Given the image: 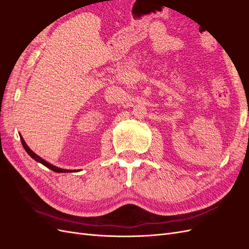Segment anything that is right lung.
<instances>
[{
	"mask_svg": "<svg viewBox=\"0 0 249 249\" xmlns=\"http://www.w3.org/2000/svg\"><path fill=\"white\" fill-rule=\"evenodd\" d=\"M19 137H20V141H21V144H22V146H24V148L26 149V152L28 153V155L32 158V159H34L35 161H37L38 163H41L42 165H44V166L46 167H48V168H50V169H52L53 171H55V172H74V171H79V170H69V169H63V168H60V167H57V166H55V165H53V164H51V163H49L48 161H46L44 159H42V158H40L39 156H37L33 150H31V148H30L28 145H27V143L25 142V140H24V138L21 137V135L19 134Z\"/></svg>",
	"mask_w": 249,
	"mask_h": 249,
	"instance_id": "right-lung-1",
	"label": "right lung"
}]
</instances>
